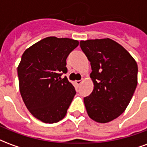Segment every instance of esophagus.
Instances as JSON below:
<instances>
[{
  "label": "esophagus",
  "mask_w": 147,
  "mask_h": 147,
  "mask_svg": "<svg viewBox=\"0 0 147 147\" xmlns=\"http://www.w3.org/2000/svg\"><path fill=\"white\" fill-rule=\"evenodd\" d=\"M82 83H83V81H82V80H76V84L77 86H80V84H81Z\"/></svg>",
  "instance_id": "1"
}]
</instances>
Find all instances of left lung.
I'll return each instance as SVG.
<instances>
[{
	"instance_id": "1",
	"label": "left lung",
	"mask_w": 147,
	"mask_h": 147,
	"mask_svg": "<svg viewBox=\"0 0 147 147\" xmlns=\"http://www.w3.org/2000/svg\"><path fill=\"white\" fill-rule=\"evenodd\" d=\"M90 62L92 93L83 98L87 114L98 123L110 122L126 109L138 83V65L123 46L112 39L80 41Z\"/></svg>"
}]
</instances>
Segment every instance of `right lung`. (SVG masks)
Returning <instances> with one entry per match:
<instances>
[{
    "mask_svg": "<svg viewBox=\"0 0 147 147\" xmlns=\"http://www.w3.org/2000/svg\"><path fill=\"white\" fill-rule=\"evenodd\" d=\"M79 41L48 37L27 48L18 65L19 87L27 109L43 123L61 120L76 95L67 77L66 59Z\"/></svg>",
    "mask_w": 147,
    "mask_h": 147,
    "instance_id": "add662e5",
    "label": "right lung"
}]
</instances>
